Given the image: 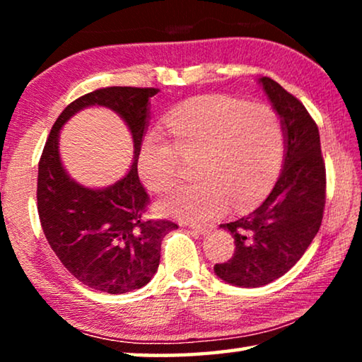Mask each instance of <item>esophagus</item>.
Here are the masks:
<instances>
[{
  "label": "esophagus",
  "instance_id": "1",
  "mask_svg": "<svg viewBox=\"0 0 362 362\" xmlns=\"http://www.w3.org/2000/svg\"><path fill=\"white\" fill-rule=\"evenodd\" d=\"M189 228L194 230L196 233H199V235H207V233L211 231L212 226L211 225H194V223H192V225H189Z\"/></svg>",
  "mask_w": 362,
  "mask_h": 362
}]
</instances>
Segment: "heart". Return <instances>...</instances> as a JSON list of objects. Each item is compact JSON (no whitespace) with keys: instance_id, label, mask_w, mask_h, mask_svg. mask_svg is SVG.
<instances>
[{"instance_id":"heart-1","label":"heart","mask_w":362,"mask_h":362,"mask_svg":"<svg viewBox=\"0 0 362 362\" xmlns=\"http://www.w3.org/2000/svg\"><path fill=\"white\" fill-rule=\"evenodd\" d=\"M166 136L151 132L139 150L137 170L146 188L164 193L193 161L194 183L182 185L158 209L189 222L216 218L231 204L247 211L265 199L284 156L283 124L273 108L225 95L199 97L175 108Z\"/></svg>"}]
</instances>
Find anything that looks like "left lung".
Listing matches in <instances>:
<instances>
[{
	"label": "left lung",
	"mask_w": 362,
	"mask_h": 362,
	"mask_svg": "<svg viewBox=\"0 0 362 362\" xmlns=\"http://www.w3.org/2000/svg\"><path fill=\"white\" fill-rule=\"evenodd\" d=\"M259 84L283 124L284 161L272 193L255 211L220 225L236 247L214 272L240 287L265 286L289 272L320 231L326 204V166L316 122L272 78H259Z\"/></svg>",
	"instance_id": "8db88e82"
}]
</instances>
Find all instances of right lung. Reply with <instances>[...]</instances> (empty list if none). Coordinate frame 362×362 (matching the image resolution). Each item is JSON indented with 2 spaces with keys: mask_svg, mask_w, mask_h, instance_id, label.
Masks as SVG:
<instances>
[{
  "mask_svg": "<svg viewBox=\"0 0 362 362\" xmlns=\"http://www.w3.org/2000/svg\"><path fill=\"white\" fill-rule=\"evenodd\" d=\"M158 90L113 86L79 97L60 113L42 150L36 189L42 231L64 267L94 291L126 293L148 284L158 272L163 238L177 228L169 220L144 218L150 198L137 174L150 99ZM89 106H103L118 114L134 144L128 174L102 189L84 187L71 180L58 151L64 122Z\"/></svg>",
  "mask_w": 362,
  "mask_h": 362,
  "instance_id": "right-lung-1",
  "label": "right lung"
}]
</instances>
